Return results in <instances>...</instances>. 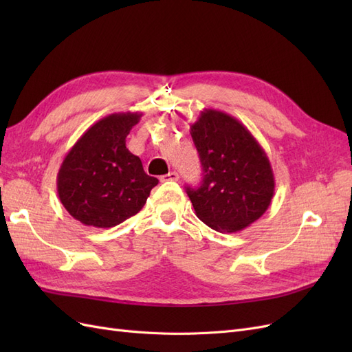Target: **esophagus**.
Returning a JSON list of instances; mask_svg holds the SVG:
<instances>
[{"mask_svg":"<svg viewBox=\"0 0 352 352\" xmlns=\"http://www.w3.org/2000/svg\"><path fill=\"white\" fill-rule=\"evenodd\" d=\"M177 179H179V175L176 172H170V173L160 177V180H162V182H168V180H172V182H175V180H177Z\"/></svg>","mask_w":352,"mask_h":352,"instance_id":"1","label":"esophagus"}]
</instances>
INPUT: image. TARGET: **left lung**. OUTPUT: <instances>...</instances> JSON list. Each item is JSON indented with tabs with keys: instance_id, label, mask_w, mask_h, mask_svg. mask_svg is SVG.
<instances>
[{
	"instance_id": "obj_1",
	"label": "left lung",
	"mask_w": 352,
	"mask_h": 352,
	"mask_svg": "<svg viewBox=\"0 0 352 352\" xmlns=\"http://www.w3.org/2000/svg\"><path fill=\"white\" fill-rule=\"evenodd\" d=\"M190 136L202 166V184L186 186L197 217L217 232H238L258 220L274 194V175L265 151L235 117L201 111Z\"/></svg>"
}]
</instances>
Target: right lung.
<instances>
[{
  "label": "right lung",
  "mask_w": 352,
  "mask_h": 352,
  "mask_svg": "<svg viewBox=\"0 0 352 352\" xmlns=\"http://www.w3.org/2000/svg\"><path fill=\"white\" fill-rule=\"evenodd\" d=\"M142 113H114L94 123L66 154L57 192L69 214L85 226L113 228L145 206L158 179L144 172L126 136Z\"/></svg>",
  "instance_id": "add662e5"
}]
</instances>
